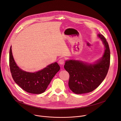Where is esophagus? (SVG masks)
<instances>
[{
    "mask_svg": "<svg viewBox=\"0 0 121 121\" xmlns=\"http://www.w3.org/2000/svg\"><path fill=\"white\" fill-rule=\"evenodd\" d=\"M58 63L60 65H64L65 63V60L64 59H60L59 60Z\"/></svg>",
    "mask_w": 121,
    "mask_h": 121,
    "instance_id": "obj_1",
    "label": "esophagus"
}]
</instances>
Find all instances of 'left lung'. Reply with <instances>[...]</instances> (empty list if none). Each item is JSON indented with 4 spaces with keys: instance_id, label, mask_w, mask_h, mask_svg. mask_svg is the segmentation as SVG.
I'll return each instance as SVG.
<instances>
[{
    "instance_id": "obj_1",
    "label": "left lung",
    "mask_w": 121,
    "mask_h": 121,
    "mask_svg": "<svg viewBox=\"0 0 121 121\" xmlns=\"http://www.w3.org/2000/svg\"><path fill=\"white\" fill-rule=\"evenodd\" d=\"M105 48L103 57L96 63L88 64L82 61L69 60L64 69L69 74V86L76 94L93 91L99 86L106 77L110 65V53L109 46L104 36L98 34Z\"/></svg>"
}]
</instances>
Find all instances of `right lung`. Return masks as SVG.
I'll return each mask as SVG.
<instances>
[{
  "label": "right lung",
  "mask_w": 121,
  "mask_h": 121,
  "mask_svg": "<svg viewBox=\"0 0 121 121\" xmlns=\"http://www.w3.org/2000/svg\"><path fill=\"white\" fill-rule=\"evenodd\" d=\"M9 66L12 77L16 83L26 92L34 94L44 92L60 69L58 64L54 62L37 72L23 71L18 67L14 60L11 47L9 52Z\"/></svg>",
  "instance_id": "add662e5"
}]
</instances>
